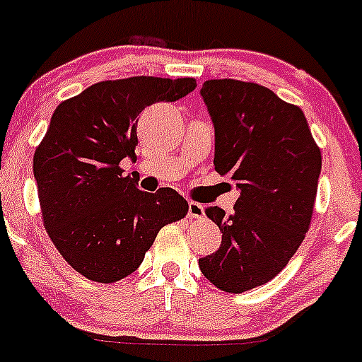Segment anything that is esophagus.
<instances>
[{
  "instance_id": "1",
  "label": "esophagus",
  "mask_w": 362,
  "mask_h": 362,
  "mask_svg": "<svg viewBox=\"0 0 362 362\" xmlns=\"http://www.w3.org/2000/svg\"><path fill=\"white\" fill-rule=\"evenodd\" d=\"M203 216H204L203 204L196 203V201H190V203H188V217H192V219H201Z\"/></svg>"
}]
</instances>
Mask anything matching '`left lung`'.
Listing matches in <instances>:
<instances>
[{
  "label": "left lung",
  "instance_id": "8db88e82",
  "mask_svg": "<svg viewBox=\"0 0 362 362\" xmlns=\"http://www.w3.org/2000/svg\"><path fill=\"white\" fill-rule=\"evenodd\" d=\"M216 129L217 174L241 196L226 216L204 214L223 233L219 250L199 259L203 276L223 292L241 293L279 274L312 223L321 148L297 105L270 88L238 79H210L201 88Z\"/></svg>",
  "mask_w": 362,
  "mask_h": 362
}]
</instances>
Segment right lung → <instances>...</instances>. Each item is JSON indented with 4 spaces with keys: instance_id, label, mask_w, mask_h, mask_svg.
Instances as JSON below:
<instances>
[{
    "instance_id": "obj_1",
    "label": "right lung",
    "mask_w": 362,
    "mask_h": 362,
    "mask_svg": "<svg viewBox=\"0 0 362 362\" xmlns=\"http://www.w3.org/2000/svg\"><path fill=\"white\" fill-rule=\"evenodd\" d=\"M194 88V78L134 76L95 83L54 110L34 152L41 217L57 252L86 279L130 276L159 230L187 216L174 188L139 190L121 161L136 158L139 114Z\"/></svg>"
}]
</instances>
